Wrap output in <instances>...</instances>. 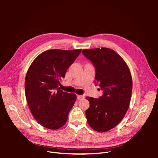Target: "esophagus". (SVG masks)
Here are the masks:
<instances>
[{"mask_svg": "<svg viewBox=\"0 0 158 158\" xmlns=\"http://www.w3.org/2000/svg\"><path fill=\"white\" fill-rule=\"evenodd\" d=\"M84 98V96H81V95H77V100H81V99H82V98Z\"/></svg>", "mask_w": 158, "mask_h": 158, "instance_id": "obj_1", "label": "esophagus"}]
</instances>
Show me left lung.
Returning a JSON list of instances; mask_svg holds the SVG:
<instances>
[{
  "label": "left lung",
  "instance_id": "left-lung-1",
  "mask_svg": "<svg viewBox=\"0 0 158 158\" xmlns=\"http://www.w3.org/2000/svg\"><path fill=\"white\" fill-rule=\"evenodd\" d=\"M83 54L96 69V85L103 94L98 98L87 96L89 107L85 115L89 126L99 132L115 127L125 116L130 105L132 79L128 66L111 49H83Z\"/></svg>",
  "mask_w": 158,
  "mask_h": 158
}]
</instances>
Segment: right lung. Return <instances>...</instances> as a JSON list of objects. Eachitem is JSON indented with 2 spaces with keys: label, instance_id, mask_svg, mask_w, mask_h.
Segmentation results:
<instances>
[{
  "label": "right lung",
  "instance_id": "1",
  "mask_svg": "<svg viewBox=\"0 0 158 158\" xmlns=\"http://www.w3.org/2000/svg\"><path fill=\"white\" fill-rule=\"evenodd\" d=\"M81 49H50L39 55L26 73L25 94L33 117L43 127L56 130L66 123L75 94L64 92L60 81Z\"/></svg>",
  "mask_w": 158,
  "mask_h": 158
}]
</instances>
